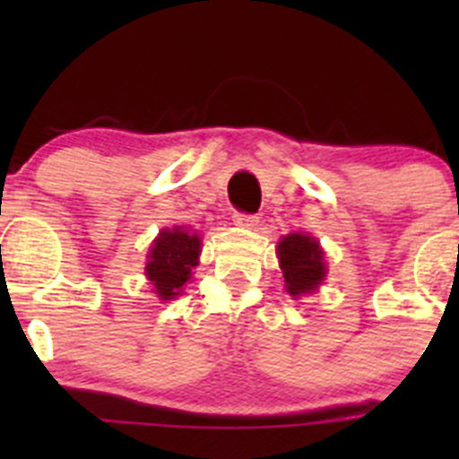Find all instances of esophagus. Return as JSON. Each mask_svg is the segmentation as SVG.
Instances as JSON below:
<instances>
[{"label":"esophagus","instance_id":"34e87169","mask_svg":"<svg viewBox=\"0 0 459 459\" xmlns=\"http://www.w3.org/2000/svg\"><path fill=\"white\" fill-rule=\"evenodd\" d=\"M233 221L238 226H244V229H255L259 224V217L257 215H248V212H235Z\"/></svg>","mask_w":459,"mask_h":459}]
</instances>
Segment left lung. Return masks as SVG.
<instances>
[{
	"label": "left lung",
	"mask_w": 459,
	"mask_h": 459,
	"mask_svg": "<svg viewBox=\"0 0 459 459\" xmlns=\"http://www.w3.org/2000/svg\"><path fill=\"white\" fill-rule=\"evenodd\" d=\"M277 257L284 273V286L293 298L313 293L326 277V264L319 242L311 235L289 233L277 242Z\"/></svg>",
	"instance_id": "8db88e82"
}]
</instances>
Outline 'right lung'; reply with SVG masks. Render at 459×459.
<instances>
[{
    "label": "right lung",
    "instance_id": "add662e5",
    "mask_svg": "<svg viewBox=\"0 0 459 459\" xmlns=\"http://www.w3.org/2000/svg\"><path fill=\"white\" fill-rule=\"evenodd\" d=\"M202 239L197 233L175 226L164 229L151 244L146 262V277L152 293L160 299H175L193 277V268L200 264Z\"/></svg>",
    "mask_w": 459,
    "mask_h": 459
}]
</instances>
